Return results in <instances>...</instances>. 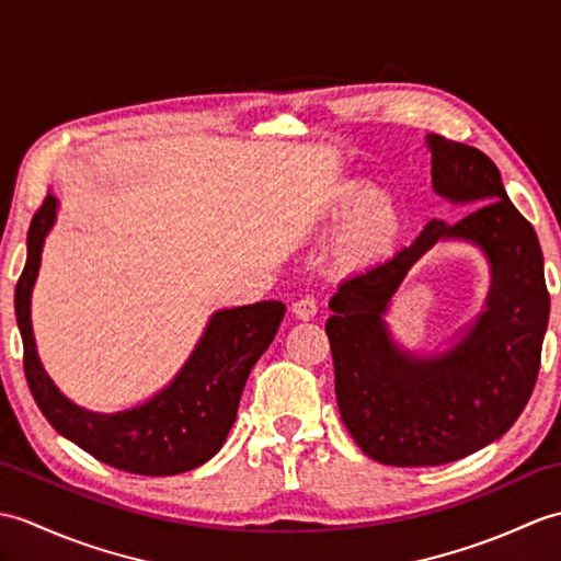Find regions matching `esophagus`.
I'll return each instance as SVG.
<instances>
[{"mask_svg": "<svg viewBox=\"0 0 561 561\" xmlns=\"http://www.w3.org/2000/svg\"><path fill=\"white\" fill-rule=\"evenodd\" d=\"M291 311L299 320H311L318 313V304H316L313 296H304V299L291 304Z\"/></svg>", "mask_w": 561, "mask_h": 561, "instance_id": "34e87169", "label": "esophagus"}]
</instances>
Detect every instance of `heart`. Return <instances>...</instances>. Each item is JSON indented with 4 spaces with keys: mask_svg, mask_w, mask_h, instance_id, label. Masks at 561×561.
<instances>
[{
    "mask_svg": "<svg viewBox=\"0 0 561 561\" xmlns=\"http://www.w3.org/2000/svg\"><path fill=\"white\" fill-rule=\"evenodd\" d=\"M332 219H344L337 236V262L350 272L383 262L402 238V214L396 199L359 183L340 190Z\"/></svg>",
    "mask_w": 561,
    "mask_h": 561,
    "instance_id": "1",
    "label": "heart"
}]
</instances>
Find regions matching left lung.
<instances>
[{"instance_id": "obj_1", "label": "left lung", "mask_w": 561, "mask_h": 561, "mask_svg": "<svg viewBox=\"0 0 561 561\" xmlns=\"http://www.w3.org/2000/svg\"><path fill=\"white\" fill-rule=\"evenodd\" d=\"M426 147L434 193L480 207L453 226L432 219L396 257L344 279L325 323L342 422L368 458L396 468L453 462L502 438L538 380L550 318L538 233L508 199L494 161L440 135H426ZM438 237L478 244L493 284L460 343L416 357L391 342L382 316Z\"/></svg>"}]
</instances>
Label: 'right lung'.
<instances>
[{"instance_id":"obj_1","label":"right lung","mask_w":561,"mask_h":561,"mask_svg":"<svg viewBox=\"0 0 561 561\" xmlns=\"http://www.w3.org/2000/svg\"><path fill=\"white\" fill-rule=\"evenodd\" d=\"M55 217L57 199L47 195L31 221L26 267L14 294L23 371L33 400L59 434L111 468L149 478L199 468L217 456L229 436L250 368L277 335L287 308L282 301L224 308L209 318L205 335L178 376L151 400L113 414L83 410L45 374L31 325V294Z\"/></svg>"}]
</instances>
